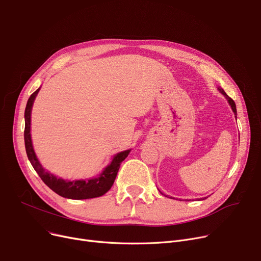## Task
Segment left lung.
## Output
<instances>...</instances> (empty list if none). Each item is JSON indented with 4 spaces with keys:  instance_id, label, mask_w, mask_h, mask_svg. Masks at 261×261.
<instances>
[{
    "instance_id": "obj_1",
    "label": "left lung",
    "mask_w": 261,
    "mask_h": 261,
    "mask_svg": "<svg viewBox=\"0 0 261 261\" xmlns=\"http://www.w3.org/2000/svg\"><path fill=\"white\" fill-rule=\"evenodd\" d=\"M218 90H219V92H220L221 94H223V95L225 96V98L227 99V101H228V103H229V106H230V108H231V110H232V112L235 113V115H236V117H237V110H236V105H235L234 100H232V99L229 97V96H227V94L224 92L223 89L218 88Z\"/></svg>"
}]
</instances>
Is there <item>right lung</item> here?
Here are the masks:
<instances>
[{"label":"right lung","mask_w":261,"mask_h":261,"mask_svg":"<svg viewBox=\"0 0 261 261\" xmlns=\"http://www.w3.org/2000/svg\"><path fill=\"white\" fill-rule=\"evenodd\" d=\"M39 91H40V88L31 95V97L29 98V100H27L25 113H24L25 149H26L27 158H29L34 169L37 171V173L41 177V180H42L53 191H55V193L63 198L73 199V200H84V199L97 198L105 195L107 191L110 190V188L112 187L121 162L128 156L131 150H126V151H121L115 154L112 162L110 163V165H108L98 176L93 177V179H90V180L67 181L49 173L42 167L39 160L37 159V155L33 148L32 136H31L32 108Z\"/></svg>","instance_id":"add662e5"}]
</instances>
